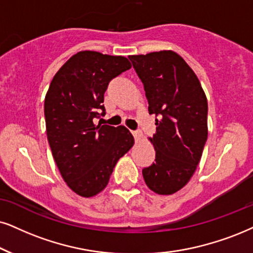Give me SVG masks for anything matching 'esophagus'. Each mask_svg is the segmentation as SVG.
<instances>
[{
	"label": "esophagus",
	"instance_id": "34e87169",
	"mask_svg": "<svg viewBox=\"0 0 253 253\" xmlns=\"http://www.w3.org/2000/svg\"><path fill=\"white\" fill-rule=\"evenodd\" d=\"M132 134L135 137V140H141L142 139V133L140 130H132Z\"/></svg>",
	"mask_w": 253,
	"mask_h": 253
}]
</instances>
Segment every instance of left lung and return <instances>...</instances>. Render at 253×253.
Masks as SVG:
<instances>
[{"instance_id":"8db88e82","label":"left lung","mask_w":253,"mask_h":253,"mask_svg":"<svg viewBox=\"0 0 253 253\" xmlns=\"http://www.w3.org/2000/svg\"><path fill=\"white\" fill-rule=\"evenodd\" d=\"M143 83L156 133L149 137L155 162L142 170L158 195L176 193L196 170L208 139V101L197 76L171 50L129 56Z\"/></svg>"}]
</instances>
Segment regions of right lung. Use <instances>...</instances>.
I'll list each match as a JSON object with an SVG mask.
<instances>
[{"label": "right lung", "instance_id": "1", "mask_svg": "<svg viewBox=\"0 0 253 253\" xmlns=\"http://www.w3.org/2000/svg\"><path fill=\"white\" fill-rule=\"evenodd\" d=\"M130 68L126 57L81 51L58 70L46 92L47 141L63 180L82 197L103 191L118 160L134 145L125 126L93 123L99 112L105 114L108 83Z\"/></svg>", "mask_w": 253, "mask_h": 253}]
</instances>
